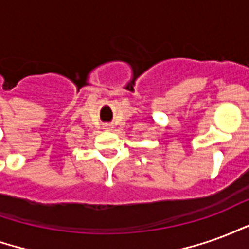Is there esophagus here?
Returning a JSON list of instances; mask_svg holds the SVG:
<instances>
[{
	"instance_id": "esophagus-1",
	"label": "esophagus",
	"mask_w": 249,
	"mask_h": 249,
	"mask_svg": "<svg viewBox=\"0 0 249 249\" xmlns=\"http://www.w3.org/2000/svg\"><path fill=\"white\" fill-rule=\"evenodd\" d=\"M110 128H112V125H110V124L105 125V129H110Z\"/></svg>"
}]
</instances>
